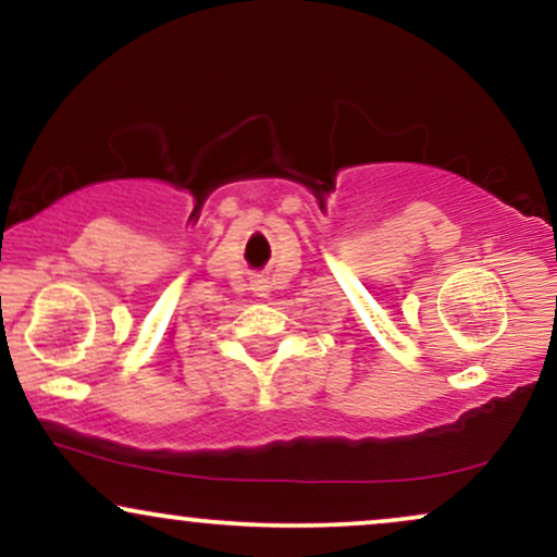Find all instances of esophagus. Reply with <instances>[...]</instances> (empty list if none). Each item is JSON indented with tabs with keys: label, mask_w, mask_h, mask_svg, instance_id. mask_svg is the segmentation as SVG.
Masks as SVG:
<instances>
[{
	"label": "esophagus",
	"mask_w": 557,
	"mask_h": 557,
	"mask_svg": "<svg viewBox=\"0 0 557 557\" xmlns=\"http://www.w3.org/2000/svg\"><path fill=\"white\" fill-rule=\"evenodd\" d=\"M251 290H253V296L267 298L270 296V283H267L264 277H251Z\"/></svg>",
	"instance_id": "34e87169"
}]
</instances>
